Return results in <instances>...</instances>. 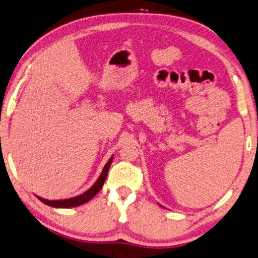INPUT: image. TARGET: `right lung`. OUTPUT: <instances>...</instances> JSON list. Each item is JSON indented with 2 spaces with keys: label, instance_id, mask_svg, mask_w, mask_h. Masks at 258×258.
Masks as SVG:
<instances>
[{
  "label": "right lung",
  "instance_id": "add662e5",
  "mask_svg": "<svg viewBox=\"0 0 258 258\" xmlns=\"http://www.w3.org/2000/svg\"><path fill=\"white\" fill-rule=\"evenodd\" d=\"M112 159H113V156L110 157V159L107 162V164L104 165L103 170H102V173L100 174L99 179H97L95 183H94V185L89 188L88 190H86L84 194H80V195L75 196V198H71V199L54 200V201L42 199V198H40V196H38V199L42 203L47 204V206L52 207V208H73V207L81 206V204L88 202L89 200H92L94 196H95L101 190V188L103 187V183L105 181V179H107V175L109 172L110 165H111V163H112Z\"/></svg>",
  "mask_w": 258,
  "mask_h": 258
}]
</instances>
